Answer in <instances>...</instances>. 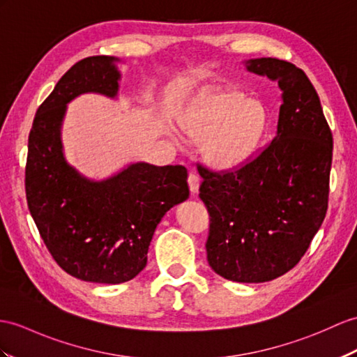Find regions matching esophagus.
<instances>
[{
	"instance_id": "obj_1",
	"label": "esophagus",
	"mask_w": 357,
	"mask_h": 357,
	"mask_svg": "<svg viewBox=\"0 0 357 357\" xmlns=\"http://www.w3.org/2000/svg\"><path fill=\"white\" fill-rule=\"evenodd\" d=\"M188 185H189L190 192H192V194H197V192H198V188H199V177L197 176V174H192V172L189 174V176H188Z\"/></svg>"
}]
</instances>
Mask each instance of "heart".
Listing matches in <instances>:
<instances>
[{
  "mask_svg": "<svg viewBox=\"0 0 357 357\" xmlns=\"http://www.w3.org/2000/svg\"><path fill=\"white\" fill-rule=\"evenodd\" d=\"M266 126V112L256 100L238 91L207 93L183 119V130L204 139L203 153L215 168L229 169L247 160Z\"/></svg>",
  "mask_w": 357,
  "mask_h": 357,
  "instance_id": "obj_1",
  "label": "heart"
}]
</instances>
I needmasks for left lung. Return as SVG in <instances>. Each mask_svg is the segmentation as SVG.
<instances>
[{"instance_id":"8db88e82","label":"left lung","mask_w":357,"mask_h":357,"mask_svg":"<svg viewBox=\"0 0 357 357\" xmlns=\"http://www.w3.org/2000/svg\"><path fill=\"white\" fill-rule=\"evenodd\" d=\"M247 68L283 91L277 136L231 169L198 163L199 198L211 216L208 265L227 280L262 283L300 262L326 218L333 136L303 69L273 57Z\"/></svg>"}]
</instances>
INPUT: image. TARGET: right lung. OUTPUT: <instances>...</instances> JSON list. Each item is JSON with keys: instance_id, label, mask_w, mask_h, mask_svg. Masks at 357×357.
<instances>
[{"instance_id": "add662e5", "label": "right lung", "mask_w": 357, "mask_h": 357, "mask_svg": "<svg viewBox=\"0 0 357 357\" xmlns=\"http://www.w3.org/2000/svg\"><path fill=\"white\" fill-rule=\"evenodd\" d=\"M116 59L92 56L62 75L34 116L25 163V197L43 244L75 279L116 284L146 265L162 216L189 197L181 165H130L104 181L82 177L63 159L60 124L66 102L84 92L115 97Z\"/></svg>"}]
</instances>
